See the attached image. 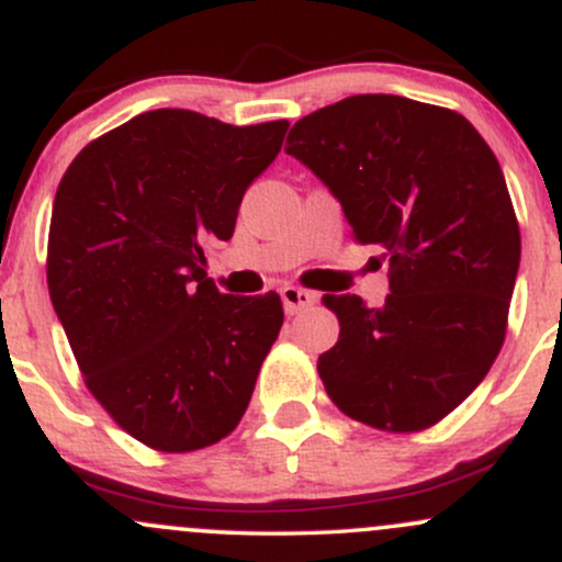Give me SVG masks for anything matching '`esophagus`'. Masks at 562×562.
Here are the masks:
<instances>
[{
  "mask_svg": "<svg viewBox=\"0 0 562 562\" xmlns=\"http://www.w3.org/2000/svg\"><path fill=\"white\" fill-rule=\"evenodd\" d=\"M282 295V306H285L288 314H299L304 310H310V306L317 304V295L312 291H304V288H293V285H285L280 291Z\"/></svg>",
  "mask_w": 562,
  "mask_h": 562,
  "instance_id": "esophagus-1",
  "label": "esophagus"
}]
</instances>
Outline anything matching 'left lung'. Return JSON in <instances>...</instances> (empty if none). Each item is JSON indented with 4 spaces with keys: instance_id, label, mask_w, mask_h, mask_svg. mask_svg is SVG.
<instances>
[{
    "instance_id": "1",
    "label": "left lung",
    "mask_w": 562,
    "mask_h": 562,
    "mask_svg": "<svg viewBox=\"0 0 562 562\" xmlns=\"http://www.w3.org/2000/svg\"><path fill=\"white\" fill-rule=\"evenodd\" d=\"M285 154L390 261L379 310L325 295L341 325L317 360L325 392L368 427H431L485 379L507 330L520 229L496 154L456 111L381 92L299 120Z\"/></svg>"
}]
</instances>
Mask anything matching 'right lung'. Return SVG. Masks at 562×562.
Here are the masks:
<instances>
[{"label": "right lung", "mask_w": 562, "mask_h": 562, "mask_svg": "<svg viewBox=\"0 0 562 562\" xmlns=\"http://www.w3.org/2000/svg\"><path fill=\"white\" fill-rule=\"evenodd\" d=\"M288 122L157 109L85 146L55 191L47 288L92 397L168 453L237 427L282 328L277 293L224 295L202 243L232 239Z\"/></svg>", "instance_id": "add662e5"}]
</instances>
